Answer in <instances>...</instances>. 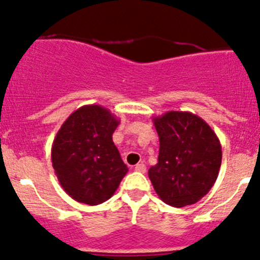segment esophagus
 Returning a JSON list of instances; mask_svg holds the SVG:
<instances>
[{
  "instance_id": "esophagus-1",
  "label": "esophagus",
  "mask_w": 260,
  "mask_h": 260,
  "mask_svg": "<svg viewBox=\"0 0 260 260\" xmlns=\"http://www.w3.org/2000/svg\"><path fill=\"white\" fill-rule=\"evenodd\" d=\"M135 170H136V171L142 172V174H145V172H146V165H143V164H137V165H136Z\"/></svg>"
}]
</instances>
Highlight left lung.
Here are the masks:
<instances>
[{"mask_svg":"<svg viewBox=\"0 0 260 260\" xmlns=\"http://www.w3.org/2000/svg\"><path fill=\"white\" fill-rule=\"evenodd\" d=\"M159 137L158 164L148 170L154 191L175 208L192 205L214 186L221 166V145L210 125L190 112L153 118Z\"/></svg>","mask_w":260,"mask_h":260,"instance_id":"8db88e82","label":"left lung"}]
</instances>
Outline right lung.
<instances>
[{
    "instance_id": "obj_1",
    "label": "right lung",
    "mask_w": 260,
    "mask_h": 260,
    "mask_svg": "<svg viewBox=\"0 0 260 260\" xmlns=\"http://www.w3.org/2000/svg\"><path fill=\"white\" fill-rule=\"evenodd\" d=\"M119 120L102 106H83L67 118L51 147L60 185L78 203L98 205L113 196L128 172L113 142Z\"/></svg>"
}]
</instances>
